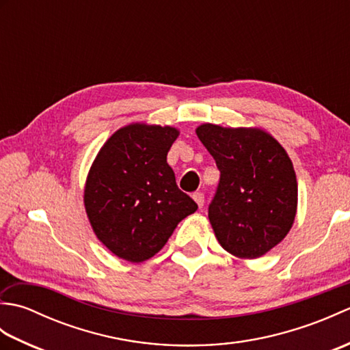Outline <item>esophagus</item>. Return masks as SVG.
<instances>
[{
    "label": "esophagus",
    "instance_id": "34e87169",
    "mask_svg": "<svg viewBox=\"0 0 350 350\" xmlns=\"http://www.w3.org/2000/svg\"><path fill=\"white\" fill-rule=\"evenodd\" d=\"M192 198L196 200V203L198 204V207H203V204H204V194H203V192H196V194L192 196Z\"/></svg>",
    "mask_w": 350,
    "mask_h": 350
}]
</instances>
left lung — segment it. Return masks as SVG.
Listing matches in <instances>:
<instances>
[{
    "label": "left lung",
    "mask_w": 350,
    "mask_h": 350,
    "mask_svg": "<svg viewBox=\"0 0 350 350\" xmlns=\"http://www.w3.org/2000/svg\"><path fill=\"white\" fill-rule=\"evenodd\" d=\"M219 170L209 221L230 254L252 260L284 239L298 209V182L287 152L260 128H224L203 123L196 129Z\"/></svg>",
    "instance_id": "obj_1"
}]
</instances>
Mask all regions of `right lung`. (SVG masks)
Listing matches in <instances>:
<instances>
[{
  "instance_id": "right-lung-1",
  "label": "right lung",
  "mask_w": 350,
  "mask_h": 350,
  "mask_svg": "<svg viewBox=\"0 0 350 350\" xmlns=\"http://www.w3.org/2000/svg\"><path fill=\"white\" fill-rule=\"evenodd\" d=\"M179 133L173 126L126 124L105 141L88 171L87 218L96 237L126 262L153 257L177 224L197 211L167 162Z\"/></svg>"
}]
</instances>
